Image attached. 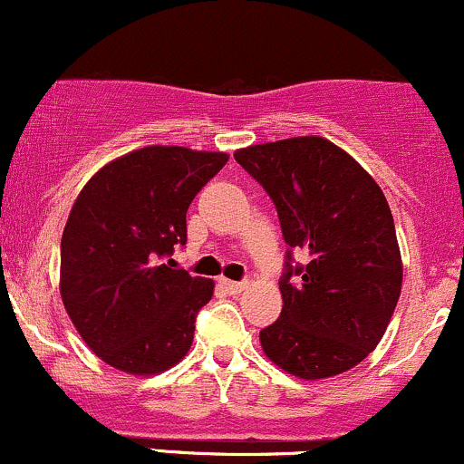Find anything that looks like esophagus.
I'll return each instance as SVG.
<instances>
[{
    "label": "esophagus",
    "mask_w": 464,
    "mask_h": 464,
    "mask_svg": "<svg viewBox=\"0 0 464 464\" xmlns=\"http://www.w3.org/2000/svg\"><path fill=\"white\" fill-rule=\"evenodd\" d=\"M222 286L228 290V293L231 295H237V293H242L244 288H246V282H231V279H222Z\"/></svg>",
    "instance_id": "esophagus-1"
}]
</instances>
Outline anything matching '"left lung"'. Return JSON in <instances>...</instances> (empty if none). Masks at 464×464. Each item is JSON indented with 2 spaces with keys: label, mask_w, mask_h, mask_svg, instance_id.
Masks as SVG:
<instances>
[{
  "label": "left lung",
  "mask_w": 464,
  "mask_h": 464,
  "mask_svg": "<svg viewBox=\"0 0 464 464\" xmlns=\"http://www.w3.org/2000/svg\"><path fill=\"white\" fill-rule=\"evenodd\" d=\"M233 156L271 196L290 248L279 279L282 314L259 333L264 354L306 381L348 372L379 345L403 284L383 191L322 136L251 145ZM293 250L309 264L293 267Z\"/></svg>",
  "instance_id": "left-lung-1"
}]
</instances>
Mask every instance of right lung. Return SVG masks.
<instances>
[{
	"instance_id": "1",
	"label": "right lung",
	"mask_w": 464,
	"mask_h": 464,
	"mask_svg": "<svg viewBox=\"0 0 464 464\" xmlns=\"http://www.w3.org/2000/svg\"><path fill=\"white\" fill-rule=\"evenodd\" d=\"M227 160L222 151L142 147L101 167L74 200L61 237V299L111 368L150 376L189 353L213 282L165 259L187 244V208Z\"/></svg>"
}]
</instances>
